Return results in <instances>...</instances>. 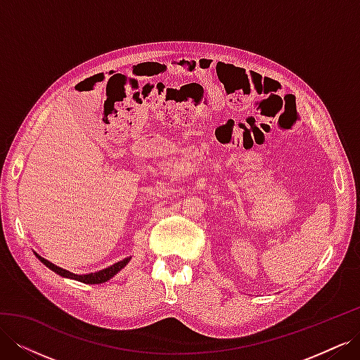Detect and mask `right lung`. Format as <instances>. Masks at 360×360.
<instances>
[{
	"instance_id": "add662e5",
	"label": "right lung",
	"mask_w": 360,
	"mask_h": 360,
	"mask_svg": "<svg viewBox=\"0 0 360 360\" xmlns=\"http://www.w3.org/2000/svg\"><path fill=\"white\" fill-rule=\"evenodd\" d=\"M34 254H36V252H34ZM36 257H37L46 267H49L52 271H56L57 275H60V276H63V278H69V279H75V281L84 282V284H103V282L110 281L114 275H117L118 271L122 270V269L129 263L130 258H132V257L124 258V259L118 261V263H115V264H112V266H110V267H106V269H103V270L94 271V274L75 275V274H72V271H69V270H64V269H61V267H58V266H56V264H52L51 261H48V259H45V258H41L39 254H36Z\"/></svg>"
}]
</instances>
